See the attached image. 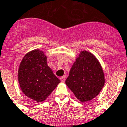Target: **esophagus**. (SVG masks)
<instances>
[{
	"mask_svg": "<svg viewBox=\"0 0 127 127\" xmlns=\"http://www.w3.org/2000/svg\"><path fill=\"white\" fill-rule=\"evenodd\" d=\"M61 81L62 82H64L65 81V79H66V76L65 75H64V76H62L60 78Z\"/></svg>",
	"mask_w": 127,
	"mask_h": 127,
	"instance_id": "esophagus-1",
	"label": "esophagus"
}]
</instances>
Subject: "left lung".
Instances as JSON below:
<instances>
[{"label":"left lung","instance_id":"left-lung-1","mask_svg":"<svg viewBox=\"0 0 127 127\" xmlns=\"http://www.w3.org/2000/svg\"><path fill=\"white\" fill-rule=\"evenodd\" d=\"M81 102L90 101L105 85V75L99 61L88 51L81 52L70 69L65 81Z\"/></svg>","mask_w":127,"mask_h":127}]
</instances>
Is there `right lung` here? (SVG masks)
Here are the masks:
<instances>
[{
    "label": "right lung",
    "instance_id": "add662e5",
    "mask_svg": "<svg viewBox=\"0 0 127 127\" xmlns=\"http://www.w3.org/2000/svg\"><path fill=\"white\" fill-rule=\"evenodd\" d=\"M18 80L22 92L32 99L42 102L61 81L47 64V57L39 49L28 52L22 59Z\"/></svg>",
    "mask_w": 127,
    "mask_h": 127
}]
</instances>
